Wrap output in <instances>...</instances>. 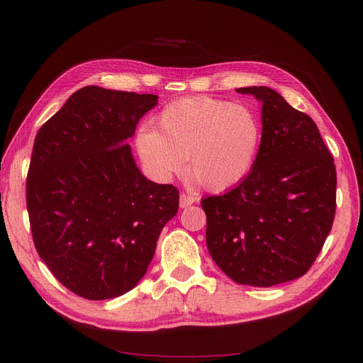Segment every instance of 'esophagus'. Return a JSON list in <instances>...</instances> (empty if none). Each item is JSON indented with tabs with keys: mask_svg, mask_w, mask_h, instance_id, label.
Segmentation results:
<instances>
[{
	"mask_svg": "<svg viewBox=\"0 0 363 363\" xmlns=\"http://www.w3.org/2000/svg\"><path fill=\"white\" fill-rule=\"evenodd\" d=\"M194 203H195V196L188 195V194H182V195H180V207H182V208L189 207V206H192Z\"/></svg>",
	"mask_w": 363,
	"mask_h": 363,
	"instance_id": "obj_1",
	"label": "esophagus"
}]
</instances>
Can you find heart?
Masks as SVG:
<instances>
[{
  "label": "heart",
  "instance_id": "heart-1",
  "mask_svg": "<svg viewBox=\"0 0 363 363\" xmlns=\"http://www.w3.org/2000/svg\"><path fill=\"white\" fill-rule=\"evenodd\" d=\"M157 128L142 127L136 148L147 171L168 180L184 169L208 192L233 189L255 167L262 124L255 111L213 96L180 98L164 106Z\"/></svg>",
  "mask_w": 363,
  "mask_h": 363
}]
</instances>
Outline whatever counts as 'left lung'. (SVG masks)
I'll return each mask as SVG.
<instances>
[{"label": "left lung", "instance_id": "left-lung-1", "mask_svg": "<svg viewBox=\"0 0 363 363\" xmlns=\"http://www.w3.org/2000/svg\"><path fill=\"white\" fill-rule=\"evenodd\" d=\"M262 103L255 167L235 189L201 200L206 242L239 284L269 288L309 271L330 233L336 168L311 116L265 86L239 87Z\"/></svg>", "mask_w": 363, "mask_h": 363}]
</instances>
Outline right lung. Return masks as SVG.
Wrapping results in <instances>:
<instances>
[{"label": "right lung", "mask_w": 363, "mask_h": 363, "mask_svg": "<svg viewBox=\"0 0 363 363\" xmlns=\"http://www.w3.org/2000/svg\"><path fill=\"white\" fill-rule=\"evenodd\" d=\"M157 95L86 86L35 139L27 175L33 242L65 288L87 300L133 289L179 191L145 179L127 139Z\"/></svg>", "instance_id": "right-lung-1"}]
</instances>
